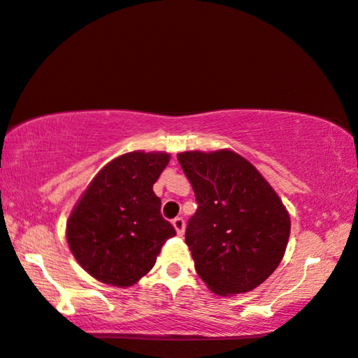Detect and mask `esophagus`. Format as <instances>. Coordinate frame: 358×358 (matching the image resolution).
I'll return each mask as SVG.
<instances>
[{"label": "esophagus", "mask_w": 358, "mask_h": 358, "mask_svg": "<svg viewBox=\"0 0 358 358\" xmlns=\"http://www.w3.org/2000/svg\"><path fill=\"white\" fill-rule=\"evenodd\" d=\"M171 222H173V227L176 229V234L183 236V232H185V219L183 217H175Z\"/></svg>", "instance_id": "1"}]
</instances>
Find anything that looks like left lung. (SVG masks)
I'll use <instances>...</instances> for the list:
<instances>
[{
	"label": "left lung",
	"instance_id": "1",
	"mask_svg": "<svg viewBox=\"0 0 358 358\" xmlns=\"http://www.w3.org/2000/svg\"><path fill=\"white\" fill-rule=\"evenodd\" d=\"M176 157L198 203L185 241L199 278L222 296L257 288L273 273L288 244L289 216L282 199L236 152Z\"/></svg>",
	"mask_w": 358,
	"mask_h": 358
}]
</instances>
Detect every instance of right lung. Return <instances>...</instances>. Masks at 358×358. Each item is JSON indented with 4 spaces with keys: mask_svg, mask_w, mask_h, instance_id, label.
Wrapping results in <instances>:
<instances>
[{
    "mask_svg": "<svg viewBox=\"0 0 358 358\" xmlns=\"http://www.w3.org/2000/svg\"><path fill=\"white\" fill-rule=\"evenodd\" d=\"M169 154L131 152L108 164L90 183L66 224L71 254L90 275L131 287L154 266L175 227L160 213L154 183Z\"/></svg>",
    "mask_w": 358,
    "mask_h": 358,
    "instance_id": "right-lung-1",
    "label": "right lung"
}]
</instances>
